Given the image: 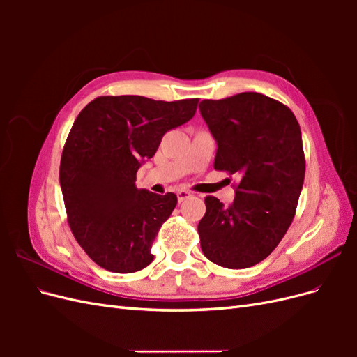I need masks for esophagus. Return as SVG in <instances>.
<instances>
[{
    "mask_svg": "<svg viewBox=\"0 0 357 357\" xmlns=\"http://www.w3.org/2000/svg\"><path fill=\"white\" fill-rule=\"evenodd\" d=\"M190 197H192V193L188 192V190H178V192H177V199H178V202L186 201V199H189Z\"/></svg>",
    "mask_w": 357,
    "mask_h": 357,
    "instance_id": "obj_1",
    "label": "esophagus"
}]
</instances>
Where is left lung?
I'll list each match as a JSON object with an SVG mask.
<instances>
[{"label": "left lung", "instance_id": "obj_1", "mask_svg": "<svg viewBox=\"0 0 357 357\" xmlns=\"http://www.w3.org/2000/svg\"><path fill=\"white\" fill-rule=\"evenodd\" d=\"M199 110L218 142L214 169L238 177L229 207L205 198L202 253L225 268L253 266L273 253L295 218L305 177L299 123L287 105L257 92L204 100Z\"/></svg>", "mask_w": 357, "mask_h": 357}]
</instances>
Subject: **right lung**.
I'll return each mask as SVG.
<instances>
[{
	"label": "right lung",
	"instance_id": "obj_1",
	"mask_svg": "<svg viewBox=\"0 0 357 357\" xmlns=\"http://www.w3.org/2000/svg\"><path fill=\"white\" fill-rule=\"evenodd\" d=\"M198 101L107 95L74 121L59 167L67 220L86 255L107 271L135 273L153 261V241L177 197L137 189V169L169 129L190 121Z\"/></svg>",
	"mask_w": 357,
	"mask_h": 357
}]
</instances>
